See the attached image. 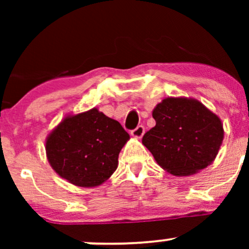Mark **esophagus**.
<instances>
[{
	"label": "esophagus",
	"instance_id": "34e87169",
	"mask_svg": "<svg viewBox=\"0 0 249 249\" xmlns=\"http://www.w3.org/2000/svg\"><path fill=\"white\" fill-rule=\"evenodd\" d=\"M144 133H145V127L142 126V125H139V126H137L134 130L131 131V134H132L134 138H142Z\"/></svg>",
	"mask_w": 249,
	"mask_h": 249
}]
</instances>
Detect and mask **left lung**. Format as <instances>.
<instances>
[{"mask_svg": "<svg viewBox=\"0 0 249 249\" xmlns=\"http://www.w3.org/2000/svg\"><path fill=\"white\" fill-rule=\"evenodd\" d=\"M156 126L142 137V144L160 166L173 176H190L214 160L224 139L219 117L201 103L168 98L157 105Z\"/></svg>", "mask_w": 249, "mask_h": 249, "instance_id": "1", "label": "left lung"}]
</instances>
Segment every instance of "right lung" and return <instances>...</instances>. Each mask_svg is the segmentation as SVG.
<instances>
[{
  "label": "right lung",
  "instance_id": "add662e5",
  "mask_svg": "<svg viewBox=\"0 0 249 249\" xmlns=\"http://www.w3.org/2000/svg\"><path fill=\"white\" fill-rule=\"evenodd\" d=\"M130 136L115 119L97 108L69 116L45 142L48 160L62 178L81 187H95L111 177Z\"/></svg>",
  "mask_w": 249,
  "mask_h": 249
}]
</instances>
